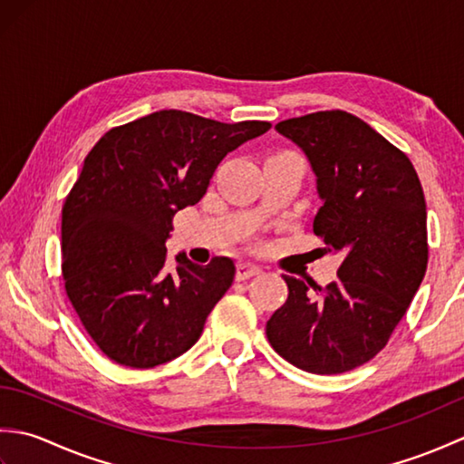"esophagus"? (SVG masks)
I'll return each mask as SVG.
<instances>
[{
    "label": "esophagus",
    "instance_id": "esophagus-1",
    "mask_svg": "<svg viewBox=\"0 0 464 464\" xmlns=\"http://www.w3.org/2000/svg\"><path fill=\"white\" fill-rule=\"evenodd\" d=\"M259 273H261V267L255 263H239L237 265V279L239 281L249 279V277H253V275H259Z\"/></svg>",
    "mask_w": 464,
    "mask_h": 464
}]
</instances>
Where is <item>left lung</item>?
Wrapping results in <instances>:
<instances>
[{"instance_id":"obj_1","label":"left lung","mask_w":464,"mask_h":464,"mask_svg":"<svg viewBox=\"0 0 464 464\" xmlns=\"http://www.w3.org/2000/svg\"><path fill=\"white\" fill-rule=\"evenodd\" d=\"M275 130L309 160L323 201L313 231L343 263L324 289L283 275L289 297L267 321V339L307 372L351 371L387 344L425 277V193L409 157L347 111L293 117Z\"/></svg>"}]
</instances>
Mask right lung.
Instances as JSON below:
<instances>
[{
  "label": "right lung",
  "mask_w": 464,
  "mask_h": 464,
  "mask_svg": "<svg viewBox=\"0 0 464 464\" xmlns=\"http://www.w3.org/2000/svg\"><path fill=\"white\" fill-rule=\"evenodd\" d=\"M267 121L221 123L163 110L113 127L85 157L62 211L67 297L111 361L151 369L189 351L235 279V263L165 267L177 211L201 201L217 165Z\"/></svg>",
  "instance_id": "right-lung-1"
}]
</instances>
